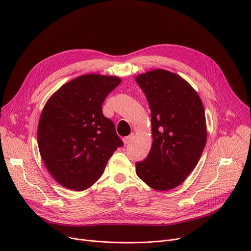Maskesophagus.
<instances>
[{"label":"esophagus","instance_id":"obj_1","mask_svg":"<svg viewBox=\"0 0 251 251\" xmlns=\"http://www.w3.org/2000/svg\"><path fill=\"white\" fill-rule=\"evenodd\" d=\"M133 138H134V134H131V135H129L127 137H124L123 138V142H124V144H129L131 141L133 140Z\"/></svg>","mask_w":251,"mask_h":251}]
</instances>
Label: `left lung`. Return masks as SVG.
<instances>
[{
  "instance_id": "8db88e82",
  "label": "left lung",
  "mask_w": 251,
  "mask_h": 251,
  "mask_svg": "<svg viewBox=\"0 0 251 251\" xmlns=\"http://www.w3.org/2000/svg\"><path fill=\"white\" fill-rule=\"evenodd\" d=\"M135 80L150 104L153 138L147 159L135 164L136 174L154 190L174 189L194 170L205 147L202 101L185 79L164 69Z\"/></svg>"
}]
</instances>
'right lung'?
<instances>
[{"label":"right lung","mask_w":251,"mask_h":251,"mask_svg":"<svg viewBox=\"0 0 251 251\" xmlns=\"http://www.w3.org/2000/svg\"><path fill=\"white\" fill-rule=\"evenodd\" d=\"M121 83L113 75H81L62 85L46 102L37 126L44 164L60 185L82 191L100 179L123 142L101 111L103 100Z\"/></svg>","instance_id":"right-lung-1"}]
</instances>
